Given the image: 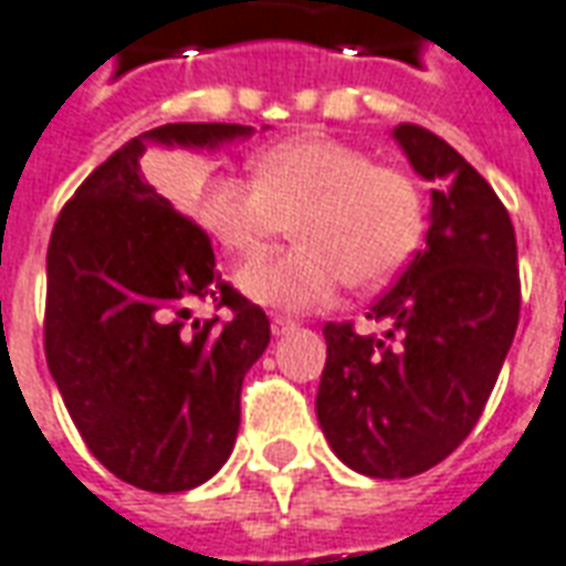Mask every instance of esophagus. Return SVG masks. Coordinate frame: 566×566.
I'll return each instance as SVG.
<instances>
[{
  "instance_id": "esophagus-1",
  "label": "esophagus",
  "mask_w": 566,
  "mask_h": 566,
  "mask_svg": "<svg viewBox=\"0 0 566 566\" xmlns=\"http://www.w3.org/2000/svg\"><path fill=\"white\" fill-rule=\"evenodd\" d=\"M270 327H272V333H275V336H284V333L296 331V321L284 318V315H272Z\"/></svg>"
}]
</instances>
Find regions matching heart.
I'll use <instances>...</instances> for the list:
<instances>
[{"instance_id": "heart-1", "label": "heart", "mask_w": 566, "mask_h": 566, "mask_svg": "<svg viewBox=\"0 0 566 566\" xmlns=\"http://www.w3.org/2000/svg\"><path fill=\"white\" fill-rule=\"evenodd\" d=\"M254 178L209 175L190 209L235 260L258 258L291 223V251L251 263L239 284L251 300L279 308H315L345 279L373 287L416 251L424 227L418 185L394 166L373 163L345 142L306 136L260 150Z\"/></svg>"}]
</instances>
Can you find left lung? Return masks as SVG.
<instances>
[{
	"label": "left lung",
	"instance_id": "left-lung-1",
	"mask_svg": "<svg viewBox=\"0 0 566 566\" xmlns=\"http://www.w3.org/2000/svg\"><path fill=\"white\" fill-rule=\"evenodd\" d=\"M394 136L437 185L427 245L369 308L391 324L385 339L324 324L315 400L331 449L373 479L424 473L470 437L522 312L515 230L494 187L437 133L400 124Z\"/></svg>",
	"mask_w": 566,
	"mask_h": 566
}]
</instances>
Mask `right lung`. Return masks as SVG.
Segmentation results:
<instances>
[{"label": "right lung", "mask_w": 566, "mask_h": 566, "mask_svg": "<svg viewBox=\"0 0 566 566\" xmlns=\"http://www.w3.org/2000/svg\"><path fill=\"white\" fill-rule=\"evenodd\" d=\"M239 124H166L145 139L218 145ZM145 142L99 163L48 242L44 357L84 446L154 494L202 485L230 458L239 394L270 318L214 270L209 233L142 172ZM199 305L234 318L199 322Z\"/></svg>", "instance_id": "1"}]
</instances>
